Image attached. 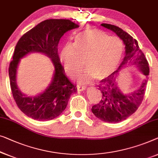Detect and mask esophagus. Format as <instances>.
I'll return each mask as SVG.
<instances>
[{"label":"esophagus","instance_id":"34e87169","mask_svg":"<svg viewBox=\"0 0 158 158\" xmlns=\"http://www.w3.org/2000/svg\"><path fill=\"white\" fill-rule=\"evenodd\" d=\"M85 88H86L85 86L81 85H77V90H79V91H82V90H85Z\"/></svg>","mask_w":158,"mask_h":158}]
</instances>
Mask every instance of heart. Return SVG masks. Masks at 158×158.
Segmentation results:
<instances>
[{"mask_svg":"<svg viewBox=\"0 0 158 158\" xmlns=\"http://www.w3.org/2000/svg\"><path fill=\"white\" fill-rule=\"evenodd\" d=\"M124 45L120 39L110 37L106 32L88 28L77 34L73 46L63 48L60 58L65 71L74 77L83 67L87 69L78 76L82 82L102 79L115 69L122 58Z\"/></svg>","mask_w":158,"mask_h":158,"instance_id":"b5f03b06","label":"heart"}]
</instances>
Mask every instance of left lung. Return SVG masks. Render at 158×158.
I'll use <instances>...</instances> for the list:
<instances>
[{
  "label": "left lung",
  "mask_w": 158,
  "mask_h": 158,
  "mask_svg": "<svg viewBox=\"0 0 158 158\" xmlns=\"http://www.w3.org/2000/svg\"><path fill=\"white\" fill-rule=\"evenodd\" d=\"M101 26L111 30L123 40L125 45V56L118 69L100 81L98 89L102 93L101 100L93 106L91 110L100 120L116 123L127 119L138 110L143 100L148 83V79H145L140 88L124 95L118 85L119 71L130 64L136 66L148 77L150 73L149 64L145 55L139 48L138 41L130 34L114 25L102 23Z\"/></svg>",
  "instance_id": "left-lung-1"
}]
</instances>
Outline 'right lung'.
<instances>
[{
    "label": "right lung",
    "mask_w": 158,
    "mask_h": 158,
    "mask_svg": "<svg viewBox=\"0 0 158 158\" xmlns=\"http://www.w3.org/2000/svg\"><path fill=\"white\" fill-rule=\"evenodd\" d=\"M78 27L68 19L45 20L25 33L17 43L8 68L10 85L15 103L28 117L43 121L58 117L65 109L70 95L77 91L76 85L65 76L58 56V45L66 32ZM34 52L48 56L54 64L55 72L52 83L44 92L35 97H28L17 86V68L20 58Z\"/></svg>",
    "instance_id": "1"
}]
</instances>
